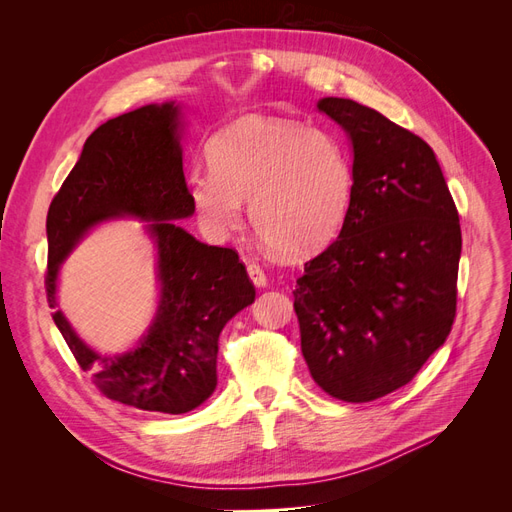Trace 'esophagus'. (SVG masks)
Wrapping results in <instances>:
<instances>
[{
	"mask_svg": "<svg viewBox=\"0 0 512 512\" xmlns=\"http://www.w3.org/2000/svg\"><path fill=\"white\" fill-rule=\"evenodd\" d=\"M247 275H250V280L254 282V286H267V273L262 271V267L260 265H256V262H250V265H247Z\"/></svg>",
	"mask_w": 512,
	"mask_h": 512,
	"instance_id": "esophagus-1",
	"label": "esophagus"
}]
</instances>
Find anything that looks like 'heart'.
Returning a JSON list of instances; mask_svg holds the SVG:
<instances>
[{
  "instance_id": "obj_1",
  "label": "heart",
  "mask_w": 512,
  "mask_h": 512,
  "mask_svg": "<svg viewBox=\"0 0 512 512\" xmlns=\"http://www.w3.org/2000/svg\"><path fill=\"white\" fill-rule=\"evenodd\" d=\"M211 168L194 170L190 198L213 235L250 222L271 252L305 256L342 230L354 198V162L333 132L277 117H243L209 143Z\"/></svg>"
}]
</instances>
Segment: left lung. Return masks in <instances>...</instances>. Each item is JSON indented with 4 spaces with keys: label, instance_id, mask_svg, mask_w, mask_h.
Masks as SVG:
<instances>
[{
    "label": "left lung",
    "instance_id": "8db88e82",
    "mask_svg": "<svg viewBox=\"0 0 512 512\" xmlns=\"http://www.w3.org/2000/svg\"><path fill=\"white\" fill-rule=\"evenodd\" d=\"M354 149V198L339 237L305 262L294 312L314 382L363 404L408 384L451 333L461 228L421 136L374 108L322 98Z\"/></svg>",
    "mask_w": 512,
    "mask_h": 512
}]
</instances>
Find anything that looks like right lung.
Returning <instances> with one entry per match:
<instances>
[{"instance_id":"add662e5","label":"right lung","mask_w":512,"mask_h":512,"mask_svg":"<svg viewBox=\"0 0 512 512\" xmlns=\"http://www.w3.org/2000/svg\"><path fill=\"white\" fill-rule=\"evenodd\" d=\"M192 213L173 102L149 104L102 123L49 207L44 288L53 309L59 265L91 226L121 215L151 220L147 228L158 245L162 297L136 350L100 356L76 337L59 309L53 312L76 363L91 371V382L104 397L119 404L166 414L203 404L218 384L224 324L256 297L232 247L200 243L173 222Z\"/></svg>"}]
</instances>
